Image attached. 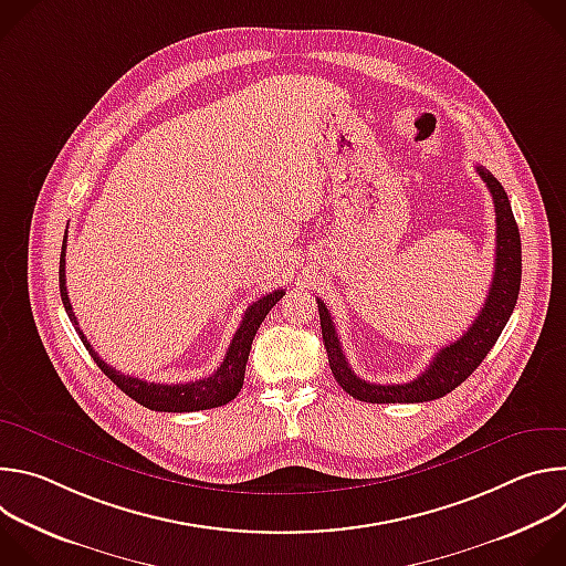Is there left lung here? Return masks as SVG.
<instances>
[{"instance_id":"1","label":"left lung","mask_w":566,"mask_h":566,"mask_svg":"<svg viewBox=\"0 0 566 566\" xmlns=\"http://www.w3.org/2000/svg\"><path fill=\"white\" fill-rule=\"evenodd\" d=\"M476 172L483 179V184L489 186L495 203L497 249H495L493 284H491L486 304L481 306L479 315L474 317L468 332L459 340L439 349V354L432 358V363L421 376L400 385H378V382H367L358 378L343 354L329 308L325 306V302L317 300L322 340H325L329 367L338 385L349 396L365 402H423V400L441 398L450 394L454 387H459L481 365V360L486 358V354L493 349V345L502 336L520 295L522 241H520V228L515 223L506 190L486 168L476 166Z\"/></svg>"}]
</instances>
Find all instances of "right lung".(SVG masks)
<instances>
[{"instance_id":"1","label":"right lung","mask_w":566,"mask_h":566,"mask_svg":"<svg viewBox=\"0 0 566 566\" xmlns=\"http://www.w3.org/2000/svg\"><path fill=\"white\" fill-rule=\"evenodd\" d=\"M66 251V234L62 241V253H60V297L64 304V311L69 315V319L73 322V327L83 340V345L87 347V352L92 354L94 363L101 367V371L120 389L125 391L129 398H134L136 402H140L143 408L154 410V412H199V410H210V408H219L226 406L228 400H232L241 385H244V374H247V363H249V354H251V345L253 338L260 329V325L264 322L266 313L282 300L284 291L277 289L264 297H260L258 302H253L244 317H241V325L234 332V338L226 352L223 363L217 367V371L208 378L201 380H192V382H177V385H166V382H147L134 376H125L120 371H116L114 367H109L90 345L87 336L80 332L75 313L71 308L69 295H66V275H64V253Z\"/></svg>"}]
</instances>
